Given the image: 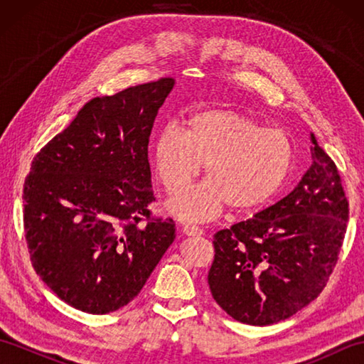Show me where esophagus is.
<instances>
[{
	"mask_svg": "<svg viewBox=\"0 0 364 364\" xmlns=\"http://www.w3.org/2000/svg\"><path fill=\"white\" fill-rule=\"evenodd\" d=\"M181 231H183V233L186 235V236H200V235L203 233L202 228H198V227H196V225H188V223H186V225H183Z\"/></svg>",
	"mask_w": 364,
	"mask_h": 364,
	"instance_id": "1",
	"label": "esophagus"
}]
</instances>
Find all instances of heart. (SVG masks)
I'll return each instance as SVG.
<instances>
[{"label": "heart", "instance_id": "heart-1", "mask_svg": "<svg viewBox=\"0 0 364 364\" xmlns=\"http://www.w3.org/2000/svg\"><path fill=\"white\" fill-rule=\"evenodd\" d=\"M292 164L286 131L225 107L192 114L186 131L167 123L153 142L154 173L170 196L205 166L208 182L168 202L170 213L186 220L213 219L227 205L231 211L257 210L282 189Z\"/></svg>", "mask_w": 364, "mask_h": 364}]
</instances>
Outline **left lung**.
<instances>
[{"instance_id":"1","label":"left lung","mask_w":364,"mask_h":364,"mask_svg":"<svg viewBox=\"0 0 364 364\" xmlns=\"http://www.w3.org/2000/svg\"><path fill=\"white\" fill-rule=\"evenodd\" d=\"M313 164L291 194L214 235L208 284L231 318L270 326L319 296L349 220L336 164L311 134Z\"/></svg>"}]
</instances>
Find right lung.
I'll return each mask as SVG.
<instances>
[{
    "label": "right lung",
    "mask_w": 364,
    "mask_h": 364,
    "mask_svg": "<svg viewBox=\"0 0 364 364\" xmlns=\"http://www.w3.org/2000/svg\"><path fill=\"white\" fill-rule=\"evenodd\" d=\"M172 78L84 105L38 151L23 188V225L34 270L76 310L129 304L175 239L151 218L149 137Z\"/></svg>",
    "instance_id": "obj_1"
}]
</instances>
